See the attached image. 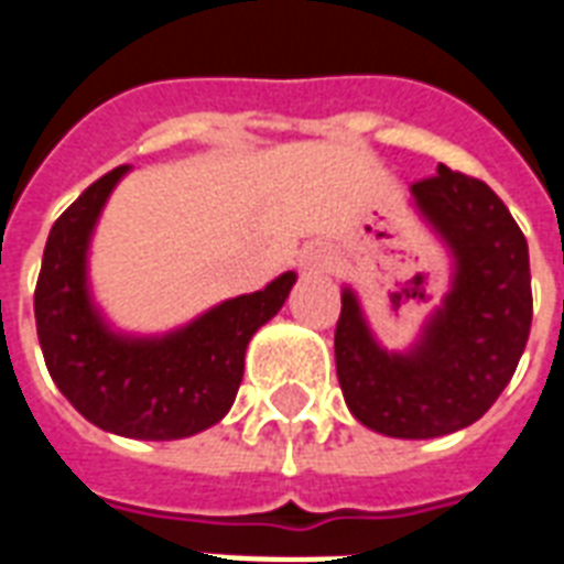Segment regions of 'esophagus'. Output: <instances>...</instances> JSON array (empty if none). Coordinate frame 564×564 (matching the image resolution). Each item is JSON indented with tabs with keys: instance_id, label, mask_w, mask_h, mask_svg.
Instances as JSON below:
<instances>
[{
	"instance_id": "esophagus-1",
	"label": "esophagus",
	"mask_w": 564,
	"mask_h": 564,
	"mask_svg": "<svg viewBox=\"0 0 564 564\" xmlns=\"http://www.w3.org/2000/svg\"><path fill=\"white\" fill-rule=\"evenodd\" d=\"M301 269L307 274H322L327 269V257L322 248H310V251H304V257H301Z\"/></svg>"
}]
</instances>
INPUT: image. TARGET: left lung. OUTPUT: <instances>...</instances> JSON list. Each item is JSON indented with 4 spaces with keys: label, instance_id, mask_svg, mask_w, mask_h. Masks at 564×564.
Instances as JSON below:
<instances>
[{
    "label": "left lung",
    "instance_id": "8db88e82",
    "mask_svg": "<svg viewBox=\"0 0 564 564\" xmlns=\"http://www.w3.org/2000/svg\"><path fill=\"white\" fill-rule=\"evenodd\" d=\"M410 204L451 257L447 292L403 348H386L360 295L343 286L336 377L362 427L436 438L486 415L516 375L533 322L530 254L507 204L438 163Z\"/></svg>",
    "mask_w": 564,
    "mask_h": 564
}]
</instances>
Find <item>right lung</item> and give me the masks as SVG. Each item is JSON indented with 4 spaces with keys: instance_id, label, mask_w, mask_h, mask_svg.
I'll list each match as a JSON object with an SVG mask.
<instances>
[{
    "instance_id": "1",
    "label": "right lung",
    "mask_w": 564,
    "mask_h": 564,
    "mask_svg": "<svg viewBox=\"0 0 564 564\" xmlns=\"http://www.w3.org/2000/svg\"><path fill=\"white\" fill-rule=\"evenodd\" d=\"M128 172L119 166L90 184L52 225L34 318L48 375L84 419L117 436L172 442L228 415L248 343L278 316L299 274H278L163 334L117 327L93 292L90 251L105 204Z\"/></svg>"
}]
</instances>
